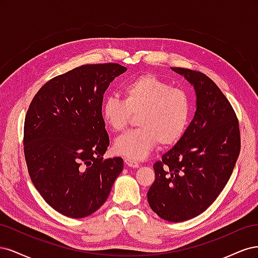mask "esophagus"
<instances>
[{
  "instance_id": "34e87169",
  "label": "esophagus",
  "mask_w": 258,
  "mask_h": 258,
  "mask_svg": "<svg viewBox=\"0 0 258 258\" xmlns=\"http://www.w3.org/2000/svg\"><path fill=\"white\" fill-rule=\"evenodd\" d=\"M124 163H126V165L128 167H130V168H139V163L137 161H135V160L129 159V158L124 159Z\"/></svg>"
}]
</instances>
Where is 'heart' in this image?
Instances as JSON below:
<instances>
[{
	"instance_id": "1",
	"label": "heart",
	"mask_w": 258,
	"mask_h": 258,
	"mask_svg": "<svg viewBox=\"0 0 258 258\" xmlns=\"http://www.w3.org/2000/svg\"><path fill=\"white\" fill-rule=\"evenodd\" d=\"M123 99L115 96L104 99L101 117L107 128L121 132L131 116L138 115V129L116 139L114 152L129 159L145 158L158 143L171 146L177 143L188 126L190 98L182 88L172 87L154 74H143L122 88Z\"/></svg>"
}]
</instances>
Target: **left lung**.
<instances>
[{"instance_id": "obj_1", "label": "left lung", "mask_w": 258, "mask_h": 258, "mask_svg": "<svg viewBox=\"0 0 258 258\" xmlns=\"http://www.w3.org/2000/svg\"><path fill=\"white\" fill-rule=\"evenodd\" d=\"M195 88L197 110L181 140L154 163L150 207L169 222L201 214L224 189L239 157L237 115L217 85L206 74L171 68Z\"/></svg>"}]
</instances>
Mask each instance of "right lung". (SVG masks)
<instances>
[{
	"label": "right lung",
	"mask_w": 258,
	"mask_h": 258,
	"mask_svg": "<svg viewBox=\"0 0 258 258\" xmlns=\"http://www.w3.org/2000/svg\"><path fill=\"white\" fill-rule=\"evenodd\" d=\"M126 71L118 63L77 67L48 81L31 101L23 127L29 175L66 216L96 212L122 171V158L102 157L110 139L101 105L110 83Z\"/></svg>",
	"instance_id": "obj_1"
}]
</instances>
